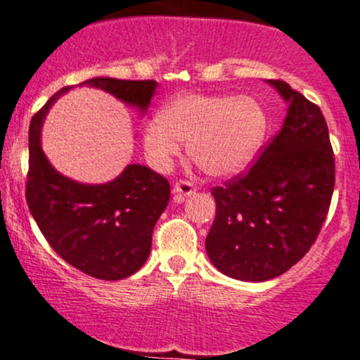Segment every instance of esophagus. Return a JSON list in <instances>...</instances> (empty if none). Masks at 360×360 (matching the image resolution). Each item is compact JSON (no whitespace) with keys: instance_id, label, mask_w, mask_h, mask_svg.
<instances>
[{"instance_id":"obj_1","label":"esophagus","mask_w":360,"mask_h":360,"mask_svg":"<svg viewBox=\"0 0 360 360\" xmlns=\"http://www.w3.org/2000/svg\"><path fill=\"white\" fill-rule=\"evenodd\" d=\"M174 193L179 196H189L195 193V186H193V183H189V181H177V183L174 184Z\"/></svg>"}]
</instances>
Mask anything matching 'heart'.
Wrapping results in <instances>:
<instances>
[{
    "label": "heart",
    "mask_w": 360,
    "mask_h": 360,
    "mask_svg": "<svg viewBox=\"0 0 360 360\" xmlns=\"http://www.w3.org/2000/svg\"><path fill=\"white\" fill-rule=\"evenodd\" d=\"M263 105L250 96H179L143 131L150 164L165 171L189 141V157L213 177H231L255 160L266 136Z\"/></svg>",
    "instance_id": "b5f03b06"
}]
</instances>
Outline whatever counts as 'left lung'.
<instances>
[{
    "instance_id": "left-lung-1",
    "label": "left lung",
    "mask_w": 360,
    "mask_h": 360,
    "mask_svg": "<svg viewBox=\"0 0 360 360\" xmlns=\"http://www.w3.org/2000/svg\"><path fill=\"white\" fill-rule=\"evenodd\" d=\"M268 85L289 105L282 129L250 172L212 189L217 215L205 240L213 266L243 282L275 278L309 251L335 186L321 109L285 82Z\"/></svg>"
}]
</instances>
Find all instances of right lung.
Returning a JSON list of instances; mask_svg holds the SVG:
<instances>
[{
  "label": "right lung",
  "mask_w": 360,
  "mask_h": 360,
  "mask_svg": "<svg viewBox=\"0 0 360 360\" xmlns=\"http://www.w3.org/2000/svg\"><path fill=\"white\" fill-rule=\"evenodd\" d=\"M109 92L145 114L157 90L153 80L96 77L80 84ZM65 86L30 121L27 205L54 251L84 274L122 280L136 274L150 255L152 234L171 198L167 179L140 164L104 184H85L56 171L41 145L42 124Z\"/></svg>",
  "instance_id": "add662e5"
}]
</instances>
